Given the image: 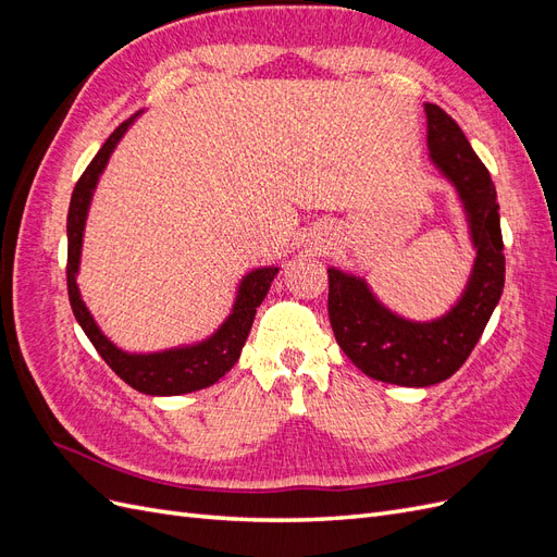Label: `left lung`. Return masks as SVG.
Instances as JSON below:
<instances>
[{
  "mask_svg": "<svg viewBox=\"0 0 557 557\" xmlns=\"http://www.w3.org/2000/svg\"><path fill=\"white\" fill-rule=\"evenodd\" d=\"M425 115L430 158L458 190L476 248L458 305L430 323H413L385 309L364 278L327 269V311L336 344L367 376L409 387L442 383L458 372L504 290V244L493 178L444 109L425 104Z\"/></svg>",
  "mask_w": 557,
  "mask_h": 557,
  "instance_id": "8db88e82",
  "label": "left lung"
}]
</instances>
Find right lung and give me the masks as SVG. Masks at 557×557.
I'll return each instance as SVG.
<instances>
[{
	"label": "right lung",
	"instance_id": "add662e5",
	"mask_svg": "<svg viewBox=\"0 0 557 557\" xmlns=\"http://www.w3.org/2000/svg\"><path fill=\"white\" fill-rule=\"evenodd\" d=\"M137 115L139 113H134L123 125L115 127V132L104 141V146L99 148V153L92 158V162L86 166V172H83L72 193L70 215H66V290H70V305L78 325L88 334V339L92 342L99 356L104 358V362L127 385H132L134 391H139L144 395H185L213 385L218 379L225 376V372H230L234 362L239 360L246 336L252 325V318H256L258 307L269 293V285H272L274 276L278 274V267H262L242 278L232 313L205 342L139 356V352H125L107 339L102 330L97 327L88 307L83 305L76 285V274L81 262L83 230H86V218L97 181L102 176L113 148L123 139V134Z\"/></svg>",
	"mask_w": 557,
	"mask_h": 557
}]
</instances>
